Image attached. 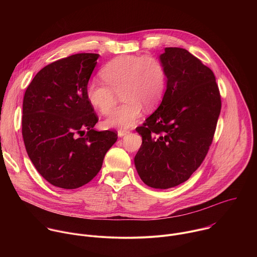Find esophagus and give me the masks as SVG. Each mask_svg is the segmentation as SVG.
I'll return each instance as SVG.
<instances>
[{
	"instance_id": "esophagus-1",
	"label": "esophagus",
	"mask_w": 257,
	"mask_h": 257,
	"mask_svg": "<svg viewBox=\"0 0 257 257\" xmlns=\"http://www.w3.org/2000/svg\"><path fill=\"white\" fill-rule=\"evenodd\" d=\"M130 132L129 131H126V130H119L118 131V136L119 137H123V136H125V135H127V134H129Z\"/></svg>"
}]
</instances>
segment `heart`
Segmentation results:
<instances>
[{
	"label": "heart",
	"instance_id": "b5f03b06",
	"mask_svg": "<svg viewBox=\"0 0 257 257\" xmlns=\"http://www.w3.org/2000/svg\"><path fill=\"white\" fill-rule=\"evenodd\" d=\"M100 76L105 85L91 80L86 85L89 103L100 114L108 115L117 103L118 93L125 101L103 122L106 128L127 129L135 125L143 107L151 111L161 102L167 82L164 64L151 55L116 57L104 65Z\"/></svg>",
	"mask_w": 257,
	"mask_h": 257
}]
</instances>
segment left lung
Instances as JSON below:
<instances>
[{"mask_svg":"<svg viewBox=\"0 0 257 257\" xmlns=\"http://www.w3.org/2000/svg\"><path fill=\"white\" fill-rule=\"evenodd\" d=\"M161 104L136 131L142 144L134 158L140 179L156 189L187 181L203 162L221 113L213 72L185 49L166 48Z\"/></svg>","mask_w":257,"mask_h":257,"instance_id":"1","label":"left lung"}]
</instances>
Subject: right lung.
I'll return each instance as SVG.
<instances>
[{"mask_svg":"<svg viewBox=\"0 0 257 257\" xmlns=\"http://www.w3.org/2000/svg\"><path fill=\"white\" fill-rule=\"evenodd\" d=\"M98 54H76L43 68L28 85L22 107L27 155L52 185L76 189L99 172L117 141L114 131H95L98 119L85 88Z\"/></svg>","mask_w":257,"mask_h":257,"instance_id":"1","label":"right lung"}]
</instances>
